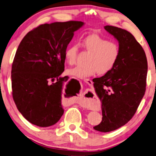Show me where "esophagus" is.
<instances>
[{
	"label": "esophagus",
	"instance_id": "1",
	"mask_svg": "<svg viewBox=\"0 0 156 156\" xmlns=\"http://www.w3.org/2000/svg\"><path fill=\"white\" fill-rule=\"evenodd\" d=\"M83 80H84V82L87 83V85H89L90 86H91V85H92L93 82H92V81H91V80H90V79H87V78H85V79H84ZM85 105H88V104H85Z\"/></svg>",
	"mask_w": 156,
	"mask_h": 156
}]
</instances>
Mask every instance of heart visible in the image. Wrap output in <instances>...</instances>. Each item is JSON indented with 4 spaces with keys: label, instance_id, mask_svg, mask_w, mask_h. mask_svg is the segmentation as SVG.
Instances as JSON below:
<instances>
[{
    "label": "heart",
    "instance_id": "heart-1",
    "mask_svg": "<svg viewBox=\"0 0 156 156\" xmlns=\"http://www.w3.org/2000/svg\"><path fill=\"white\" fill-rule=\"evenodd\" d=\"M84 48L90 55L88 57V65H79L70 69L68 73L79 78H85L98 72L101 75L108 73L117 64L120 55V49L115 41H109L98 34H91L82 40ZM78 46L76 44L69 46L65 51V60L69 65L76 63Z\"/></svg>",
    "mask_w": 156,
    "mask_h": 156
}]
</instances>
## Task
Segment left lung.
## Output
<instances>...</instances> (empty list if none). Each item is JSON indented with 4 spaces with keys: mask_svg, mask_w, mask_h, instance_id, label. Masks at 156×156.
Segmentation results:
<instances>
[{
    "mask_svg": "<svg viewBox=\"0 0 156 156\" xmlns=\"http://www.w3.org/2000/svg\"><path fill=\"white\" fill-rule=\"evenodd\" d=\"M104 28L118 41L120 49L112 70L94 81L103 115L94 129L108 133L123 126L135 115L145 93L148 65L144 49L131 33L112 26Z\"/></svg>",
    "mask_w": 156,
    "mask_h": 156,
    "instance_id": "1",
    "label": "left lung"
}]
</instances>
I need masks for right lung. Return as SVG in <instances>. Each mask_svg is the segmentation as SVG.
<instances>
[{"mask_svg":"<svg viewBox=\"0 0 156 156\" xmlns=\"http://www.w3.org/2000/svg\"><path fill=\"white\" fill-rule=\"evenodd\" d=\"M82 21L45 23L26 34L17 48L12 67V96L16 108L29 122L53 126L64 114L62 91L68 79L65 51Z\"/></svg>","mask_w":156,"mask_h":156,"instance_id":"obj_1","label":"right lung"}]
</instances>
